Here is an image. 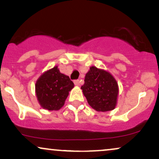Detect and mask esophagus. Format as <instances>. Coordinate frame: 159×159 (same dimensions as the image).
<instances>
[{"label":"esophagus","mask_w":159,"mask_h":159,"mask_svg":"<svg viewBox=\"0 0 159 159\" xmlns=\"http://www.w3.org/2000/svg\"><path fill=\"white\" fill-rule=\"evenodd\" d=\"M74 84H75V85L79 86V84H80L79 80H75V81H74Z\"/></svg>","instance_id":"34e87169"}]
</instances>
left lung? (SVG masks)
Returning <instances> with one entry per match:
<instances>
[{
  "label": "left lung",
  "mask_w": 159,
  "mask_h": 159,
  "mask_svg": "<svg viewBox=\"0 0 159 159\" xmlns=\"http://www.w3.org/2000/svg\"><path fill=\"white\" fill-rule=\"evenodd\" d=\"M81 89L89 105L96 111L105 112L116 106L118 85L114 78L106 71L90 67Z\"/></svg>",
  "instance_id": "1"
}]
</instances>
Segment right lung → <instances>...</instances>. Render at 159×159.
<instances>
[{
	"mask_svg": "<svg viewBox=\"0 0 159 159\" xmlns=\"http://www.w3.org/2000/svg\"><path fill=\"white\" fill-rule=\"evenodd\" d=\"M74 83L69 76L60 72L57 66L45 72L36 83L38 101L43 108L49 111L59 110L63 106L69 92Z\"/></svg>",
	"mask_w": 159,
	"mask_h": 159,
	"instance_id": "obj_1",
	"label": "right lung"
}]
</instances>
